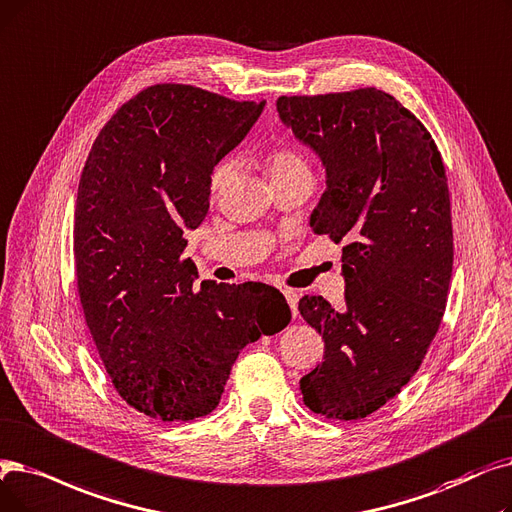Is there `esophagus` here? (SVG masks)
<instances>
[{
  "label": "esophagus",
  "instance_id": "34e87169",
  "mask_svg": "<svg viewBox=\"0 0 512 512\" xmlns=\"http://www.w3.org/2000/svg\"><path fill=\"white\" fill-rule=\"evenodd\" d=\"M284 293V299L288 301V305H291V311H293V318L299 316V309H297V303H299V293L297 291H282Z\"/></svg>",
  "mask_w": 512,
  "mask_h": 512
}]
</instances>
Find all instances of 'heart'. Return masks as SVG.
Returning <instances> with one entry per match:
<instances>
[{"instance_id":"heart-1","label":"heart","mask_w":512,"mask_h":512,"mask_svg":"<svg viewBox=\"0 0 512 512\" xmlns=\"http://www.w3.org/2000/svg\"><path fill=\"white\" fill-rule=\"evenodd\" d=\"M268 169L272 180H282V177L288 175H299V173H309V163L305 161L303 154L291 146H280L276 150H272L268 154ZM234 175V161L232 159H224L221 163L215 165V169L211 171V180H209V188L211 194L217 196L221 190L228 186V182L232 180Z\"/></svg>"}]
</instances>
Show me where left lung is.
I'll use <instances>...</instances> for the list:
<instances>
[{
    "label": "left lung",
    "instance_id": "left-lung-1",
    "mask_svg": "<svg viewBox=\"0 0 512 512\" xmlns=\"http://www.w3.org/2000/svg\"><path fill=\"white\" fill-rule=\"evenodd\" d=\"M276 106L326 169L309 226L345 244V309L299 301L324 339V362L299 381L303 402L360 420L408 385L439 330L454 261L446 167L427 127L376 87Z\"/></svg>",
    "mask_w": 512,
    "mask_h": 512
}]
</instances>
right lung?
<instances>
[{
    "mask_svg": "<svg viewBox=\"0 0 512 512\" xmlns=\"http://www.w3.org/2000/svg\"><path fill=\"white\" fill-rule=\"evenodd\" d=\"M265 100L150 85L102 127L77 192L73 251L83 316L125 402L186 422L215 410L242 347L276 335L291 307L268 284L194 288L186 232L209 211L213 167Z\"/></svg>",
    "mask_w": 512,
    "mask_h": 512,
    "instance_id": "right-lung-1",
    "label": "right lung"
}]
</instances>
